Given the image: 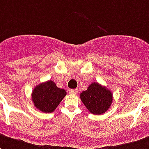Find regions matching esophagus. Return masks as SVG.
<instances>
[{
	"label": "esophagus",
	"instance_id": "1",
	"mask_svg": "<svg viewBox=\"0 0 149 149\" xmlns=\"http://www.w3.org/2000/svg\"><path fill=\"white\" fill-rule=\"evenodd\" d=\"M77 92H78L77 89H70V90H69V93H70V94L76 95V94H77Z\"/></svg>",
	"mask_w": 149,
	"mask_h": 149
}]
</instances>
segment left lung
Returning <instances> with one entry per match:
<instances>
[{"label":"left lung","mask_w":149,"mask_h":149,"mask_svg":"<svg viewBox=\"0 0 149 149\" xmlns=\"http://www.w3.org/2000/svg\"><path fill=\"white\" fill-rule=\"evenodd\" d=\"M86 108L93 114H102L111 107L113 101L112 92L99 83L94 82L80 95Z\"/></svg>","instance_id":"obj_1"}]
</instances>
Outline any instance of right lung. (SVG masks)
Instances as JSON below:
<instances>
[{
	"instance_id": "add662e5",
	"label": "right lung",
	"mask_w": 149,
	"mask_h": 149,
	"mask_svg": "<svg viewBox=\"0 0 149 149\" xmlns=\"http://www.w3.org/2000/svg\"><path fill=\"white\" fill-rule=\"evenodd\" d=\"M66 91L59 88L52 80H48L35 87L31 98L36 108L44 113H51L65 96Z\"/></svg>"
}]
</instances>
